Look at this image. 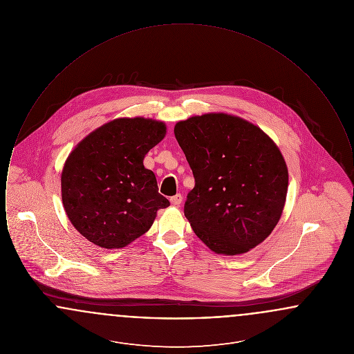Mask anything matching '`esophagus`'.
Returning <instances> with one entry per match:
<instances>
[{
    "label": "esophagus",
    "mask_w": 354,
    "mask_h": 354,
    "mask_svg": "<svg viewBox=\"0 0 354 354\" xmlns=\"http://www.w3.org/2000/svg\"><path fill=\"white\" fill-rule=\"evenodd\" d=\"M169 202L172 205H175V207H179L182 202H183V196L180 195V194H178V195H175V196H172L171 199H169Z\"/></svg>",
    "instance_id": "1"
}]
</instances>
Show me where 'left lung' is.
<instances>
[{
  "mask_svg": "<svg viewBox=\"0 0 354 354\" xmlns=\"http://www.w3.org/2000/svg\"><path fill=\"white\" fill-rule=\"evenodd\" d=\"M174 134L195 178L185 215L212 251L250 252L272 234L288 192L284 156L245 119L207 113L179 120Z\"/></svg>",
  "mask_w": 354,
  "mask_h": 354,
  "instance_id": "obj_1",
  "label": "left lung"
}]
</instances>
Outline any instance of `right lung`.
<instances>
[{
	"instance_id": "obj_1",
	"label": "right lung",
	"mask_w": 354,
	"mask_h": 354,
	"mask_svg": "<svg viewBox=\"0 0 354 354\" xmlns=\"http://www.w3.org/2000/svg\"><path fill=\"white\" fill-rule=\"evenodd\" d=\"M166 133L162 120L113 119L68 153L61 174L62 204L90 243L106 250L127 247L151 228L160 208L169 207L155 174L143 165Z\"/></svg>"
}]
</instances>
